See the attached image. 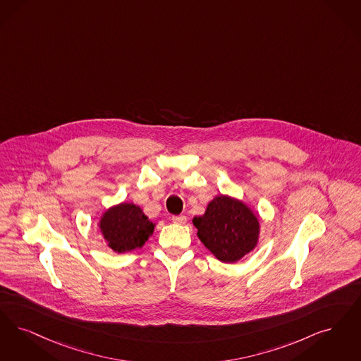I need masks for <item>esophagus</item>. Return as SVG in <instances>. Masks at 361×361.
I'll return each instance as SVG.
<instances>
[{"label":"esophagus","instance_id":"esophagus-1","mask_svg":"<svg viewBox=\"0 0 361 361\" xmlns=\"http://www.w3.org/2000/svg\"><path fill=\"white\" fill-rule=\"evenodd\" d=\"M172 221L176 224H185L187 223V216L178 215V216H172Z\"/></svg>","mask_w":361,"mask_h":361}]
</instances>
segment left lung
Listing matches in <instances>:
<instances>
[{
  "instance_id": "1",
  "label": "left lung",
  "mask_w": 361,
  "mask_h": 361,
  "mask_svg": "<svg viewBox=\"0 0 361 361\" xmlns=\"http://www.w3.org/2000/svg\"><path fill=\"white\" fill-rule=\"evenodd\" d=\"M192 221L202 245L226 263L243 258L258 242V219L243 202L227 196L215 197L205 214Z\"/></svg>"
}]
</instances>
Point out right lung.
<instances>
[{
    "label": "right lung",
    "instance_id": "right-lung-1",
    "mask_svg": "<svg viewBox=\"0 0 361 361\" xmlns=\"http://www.w3.org/2000/svg\"><path fill=\"white\" fill-rule=\"evenodd\" d=\"M154 230V224L134 204L122 202L110 208L101 219V231L109 247L126 252L142 247Z\"/></svg>",
    "mask_w": 361,
    "mask_h": 361
}]
</instances>
